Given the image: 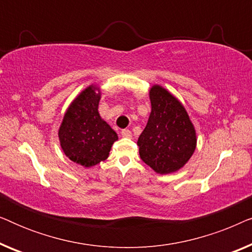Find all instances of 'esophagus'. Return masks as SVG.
Masks as SVG:
<instances>
[{"instance_id": "esophagus-1", "label": "esophagus", "mask_w": 252, "mask_h": 252, "mask_svg": "<svg viewBox=\"0 0 252 252\" xmlns=\"http://www.w3.org/2000/svg\"><path fill=\"white\" fill-rule=\"evenodd\" d=\"M122 135L124 137H128V139H130V137H132V132H130L129 129H123L122 130Z\"/></svg>"}]
</instances>
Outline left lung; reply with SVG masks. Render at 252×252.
I'll return each instance as SVG.
<instances>
[{
  "mask_svg": "<svg viewBox=\"0 0 252 252\" xmlns=\"http://www.w3.org/2000/svg\"><path fill=\"white\" fill-rule=\"evenodd\" d=\"M150 101L149 120L137 140L140 157L157 173H172L194 154V126L181 103L160 86L150 89Z\"/></svg>",
  "mask_w": 252,
  "mask_h": 252,
  "instance_id": "8db88e82",
  "label": "left lung"
}]
</instances>
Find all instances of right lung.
Wrapping results in <instances>:
<instances>
[{
	"label": "right lung",
	"instance_id": "right-lung-1",
	"mask_svg": "<svg viewBox=\"0 0 252 252\" xmlns=\"http://www.w3.org/2000/svg\"><path fill=\"white\" fill-rule=\"evenodd\" d=\"M99 94L86 88L65 113L58 136L64 154L74 163L91 167L105 160L117 133L99 117Z\"/></svg>",
	"mask_w": 252,
	"mask_h": 252
}]
</instances>
